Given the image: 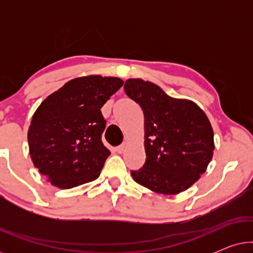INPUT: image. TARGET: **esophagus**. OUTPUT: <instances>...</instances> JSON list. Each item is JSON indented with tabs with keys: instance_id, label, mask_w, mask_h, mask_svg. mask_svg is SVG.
Wrapping results in <instances>:
<instances>
[{
	"instance_id": "esophagus-1",
	"label": "esophagus",
	"mask_w": 253,
	"mask_h": 253,
	"mask_svg": "<svg viewBox=\"0 0 253 253\" xmlns=\"http://www.w3.org/2000/svg\"><path fill=\"white\" fill-rule=\"evenodd\" d=\"M126 144H122V145H120V146H117L116 147V152L117 153H120V154H122L124 151H126Z\"/></svg>"
}]
</instances>
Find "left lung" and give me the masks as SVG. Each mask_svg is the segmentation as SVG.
<instances>
[{
    "mask_svg": "<svg viewBox=\"0 0 253 253\" xmlns=\"http://www.w3.org/2000/svg\"><path fill=\"white\" fill-rule=\"evenodd\" d=\"M124 91L139 103L145 119L146 161L131 170L133 181L162 195H177L206 171L214 151V133L195 102L169 96L161 87L130 78Z\"/></svg>",
    "mask_w": 253,
    "mask_h": 253,
    "instance_id": "obj_1",
    "label": "left lung"
}]
</instances>
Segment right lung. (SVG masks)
Wrapping results in <instances>:
<instances>
[{"mask_svg": "<svg viewBox=\"0 0 253 253\" xmlns=\"http://www.w3.org/2000/svg\"><path fill=\"white\" fill-rule=\"evenodd\" d=\"M123 83L99 75L75 78L38 107L27 140L34 167L50 184L71 189L99 177L110 154L101 140V108Z\"/></svg>", "mask_w": 253, "mask_h": 253, "instance_id": "1", "label": "right lung"}]
</instances>
